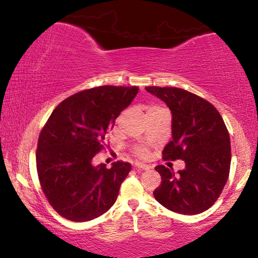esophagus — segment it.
<instances>
[{"label": "esophagus", "instance_id": "1", "mask_svg": "<svg viewBox=\"0 0 258 258\" xmlns=\"http://www.w3.org/2000/svg\"><path fill=\"white\" fill-rule=\"evenodd\" d=\"M134 166H135V167H137V168H141V169H149V168H150L149 165L143 164V163H141V161H137V163L134 164Z\"/></svg>", "mask_w": 258, "mask_h": 258}]
</instances>
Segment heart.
I'll list each match as a JSON object with an SVG mask.
<instances>
[{"label":"heart","instance_id":"heart-1","mask_svg":"<svg viewBox=\"0 0 258 258\" xmlns=\"http://www.w3.org/2000/svg\"><path fill=\"white\" fill-rule=\"evenodd\" d=\"M150 109H161L160 107H151ZM137 155H139L140 157H145L147 155V150L145 149V148H139V149H137Z\"/></svg>","mask_w":258,"mask_h":258}]
</instances>
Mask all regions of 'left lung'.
Listing matches in <instances>:
<instances>
[{
    "mask_svg": "<svg viewBox=\"0 0 258 258\" xmlns=\"http://www.w3.org/2000/svg\"><path fill=\"white\" fill-rule=\"evenodd\" d=\"M146 90L163 100L172 112V141L164 148L163 158L185 163L177 174L157 166L161 183L154 197L178 214L207 211L220 197L230 173V135L223 118L212 103L185 90L159 86Z\"/></svg>",
    "mask_w": 258,
    "mask_h": 258,
    "instance_id": "obj_1",
    "label": "left lung"
}]
</instances>
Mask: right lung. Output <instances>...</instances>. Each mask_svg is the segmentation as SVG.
<instances>
[{"mask_svg":"<svg viewBox=\"0 0 258 258\" xmlns=\"http://www.w3.org/2000/svg\"><path fill=\"white\" fill-rule=\"evenodd\" d=\"M138 91L137 86L94 87L67 98L52 111L38 138L36 167L47 202L62 217L90 221L115 204L132 166L120 160L107 168L94 166L92 159Z\"/></svg>","mask_w":258,"mask_h":258,"instance_id":"obj_1","label":"right lung"}]
</instances>
